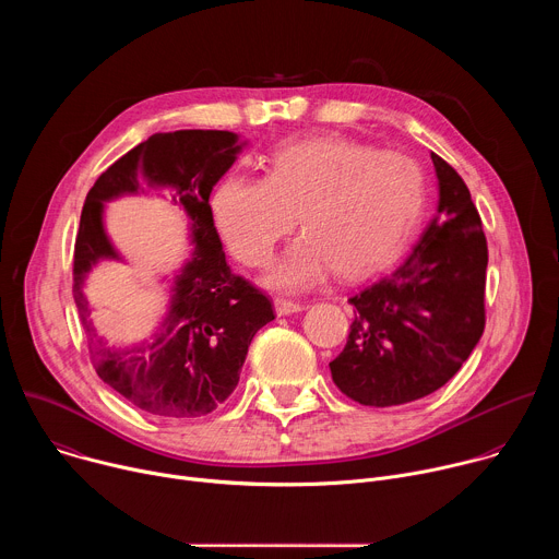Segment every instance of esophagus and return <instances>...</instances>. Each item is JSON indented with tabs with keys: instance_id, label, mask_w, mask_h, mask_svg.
<instances>
[{
	"instance_id": "esophagus-1",
	"label": "esophagus",
	"mask_w": 559,
	"mask_h": 559,
	"mask_svg": "<svg viewBox=\"0 0 559 559\" xmlns=\"http://www.w3.org/2000/svg\"><path fill=\"white\" fill-rule=\"evenodd\" d=\"M274 309H276V316H289V313L302 311V305H298V302H294V300L276 298V300H274Z\"/></svg>"
}]
</instances>
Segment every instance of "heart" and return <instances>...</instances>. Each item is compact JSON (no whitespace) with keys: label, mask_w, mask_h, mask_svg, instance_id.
Instances as JSON below:
<instances>
[{"label":"heart","mask_w":559,"mask_h":559,"mask_svg":"<svg viewBox=\"0 0 559 559\" xmlns=\"http://www.w3.org/2000/svg\"><path fill=\"white\" fill-rule=\"evenodd\" d=\"M425 207L414 158L345 136L278 145L263 179L225 177L212 212L229 250L250 267L270 263L298 218L302 234L267 272L281 292H305L334 270L365 276L401 254Z\"/></svg>","instance_id":"obj_1"}]
</instances>
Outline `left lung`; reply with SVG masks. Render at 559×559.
I'll return each mask as SVG.
<instances>
[{
  "label": "left lung",
  "mask_w": 559,
  "mask_h": 559,
  "mask_svg": "<svg viewBox=\"0 0 559 559\" xmlns=\"http://www.w3.org/2000/svg\"><path fill=\"white\" fill-rule=\"evenodd\" d=\"M438 207L412 254L360 287L336 386L367 407L405 405L447 384L485 332L487 238L468 188L431 154Z\"/></svg>",
  "instance_id": "obj_1"
}]
</instances>
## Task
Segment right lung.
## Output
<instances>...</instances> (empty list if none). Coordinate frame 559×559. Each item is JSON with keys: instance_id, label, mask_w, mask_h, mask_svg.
Wrapping results in <instances>:
<instances>
[{"instance_id": "add662e5", "label": "right lung", "mask_w": 559, "mask_h": 559, "mask_svg": "<svg viewBox=\"0 0 559 559\" xmlns=\"http://www.w3.org/2000/svg\"><path fill=\"white\" fill-rule=\"evenodd\" d=\"M248 145L227 130L158 132L115 162L91 188L74 243L72 294L97 373L136 409L158 418H199L221 407L241 378L254 334L274 321L272 302L225 261L210 194ZM147 187L171 192L189 218L191 257L169 278V307L150 340L108 348L83 294L104 260L124 262L105 229V207Z\"/></svg>"}]
</instances>
